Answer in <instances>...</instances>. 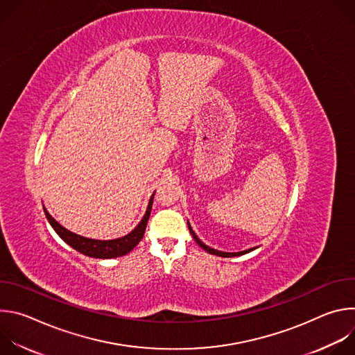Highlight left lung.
Segmentation results:
<instances>
[{
    "instance_id": "left-lung-1",
    "label": "left lung",
    "mask_w": 355,
    "mask_h": 355,
    "mask_svg": "<svg viewBox=\"0 0 355 355\" xmlns=\"http://www.w3.org/2000/svg\"><path fill=\"white\" fill-rule=\"evenodd\" d=\"M188 229H189V233L192 234L193 240L198 243V245H200L205 251H208L209 254H215V256H220V257H236V256H243V254H245V252H250V251L254 250V248H248V250L239 251V252H225V251H219V250H215V248H212V247H208L205 243H202V241L198 239V236L193 233V230H192V227H191L189 223H188Z\"/></svg>"
}]
</instances>
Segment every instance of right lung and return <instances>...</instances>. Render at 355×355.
I'll return each instance as SVG.
<instances>
[{
  "instance_id": "add662e5",
  "label": "right lung",
  "mask_w": 355,
  "mask_h": 355,
  "mask_svg": "<svg viewBox=\"0 0 355 355\" xmlns=\"http://www.w3.org/2000/svg\"><path fill=\"white\" fill-rule=\"evenodd\" d=\"M153 198H155V193L151 195V198L148 200L146 214L141 218L140 223L129 234L119 237V239H114V240H95V239H87L80 234H76V233L67 230L66 227H63L62 225H59L52 216L49 215V212L46 211L44 207H43V211H44V215H46L49 223L52 225V227L55 229V232L69 245H71L74 250L81 252V254L94 257V259H114V257H121V256L128 254V252L132 251L139 244V241L143 239L146 226H147V220H148L150 212H151V205H153Z\"/></svg>"
}]
</instances>
